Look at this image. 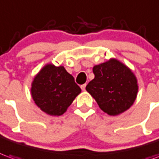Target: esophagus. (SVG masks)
I'll return each mask as SVG.
<instances>
[{"instance_id":"34e87169","label":"esophagus","mask_w":159,"mask_h":159,"mask_svg":"<svg viewBox=\"0 0 159 159\" xmlns=\"http://www.w3.org/2000/svg\"><path fill=\"white\" fill-rule=\"evenodd\" d=\"M81 89H82V90H85V89H86V83H84L83 85H81Z\"/></svg>"}]
</instances>
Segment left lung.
I'll return each instance as SVG.
<instances>
[{
  "instance_id": "8db88e82",
  "label": "left lung",
  "mask_w": 159,
  "mask_h": 159,
  "mask_svg": "<svg viewBox=\"0 0 159 159\" xmlns=\"http://www.w3.org/2000/svg\"><path fill=\"white\" fill-rule=\"evenodd\" d=\"M95 78L86 86L100 108L109 115L127 110L137 97L136 76L128 67L112 58L93 68Z\"/></svg>"
}]
</instances>
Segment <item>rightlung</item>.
<instances>
[{
    "label": "right lung",
    "mask_w": 159,
    "mask_h": 159,
    "mask_svg": "<svg viewBox=\"0 0 159 159\" xmlns=\"http://www.w3.org/2000/svg\"><path fill=\"white\" fill-rule=\"evenodd\" d=\"M31 93L41 110L58 116L67 110L81 89L64 66L46 64L34 77Z\"/></svg>",
    "instance_id": "1"
}]
</instances>
